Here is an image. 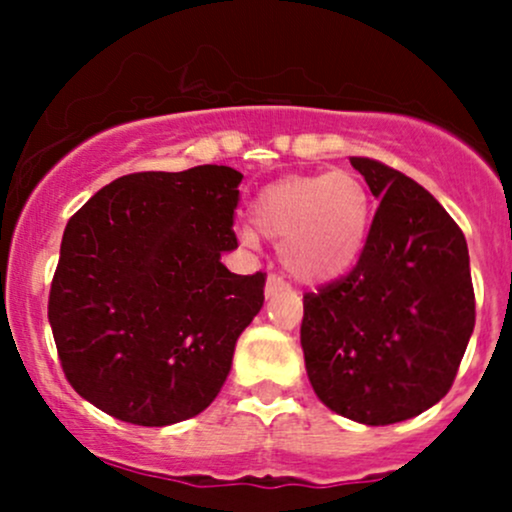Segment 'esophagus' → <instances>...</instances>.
<instances>
[{
	"label": "esophagus",
	"instance_id": "1",
	"mask_svg": "<svg viewBox=\"0 0 512 512\" xmlns=\"http://www.w3.org/2000/svg\"><path fill=\"white\" fill-rule=\"evenodd\" d=\"M286 289H289V284H286V281L281 279L279 274H269L267 276V286H264V293H267V298H272V296H276V293H281Z\"/></svg>",
	"mask_w": 512,
	"mask_h": 512
}]
</instances>
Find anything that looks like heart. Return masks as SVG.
<instances>
[{
    "mask_svg": "<svg viewBox=\"0 0 512 512\" xmlns=\"http://www.w3.org/2000/svg\"><path fill=\"white\" fill-rule=\"evenodd\" d=\"M262 236L279 240L281 262L301 281H330L349 272L366 248L373 199L351 170L286 175L262 187L250 207ZM240 243L255 248L257 233L240 228Z\"/></svg>",
    "mask_w": 512,
    "mask_h": 512,
    "instance_id": "heart-1",
    "label": "heart"
}]
</instances>
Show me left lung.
<instances>
[{
    "instance_id": "obj_1",
    "label": "left lung",
    "mask_w": 512,
    "mask_h": 512,
    "mask_svg": "<svg viewBox=\"0 0 512 512\" xmlns=\"http://www.w3.org/2000/svg\"><path fill=\"white\" fill-rule=\"evenodd\" d=\"M351 166L380 207L356 267L303 296L301 346L325 407L387 426L448 395L474 332V286L464 233L431 192L373 158Z\"/></svg>"
}]
</instances>
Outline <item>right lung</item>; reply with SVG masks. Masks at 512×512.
I'll return each instance as SVG.
<instances>
[{"mask_svg": "<svg viewBox=\"0 0 512 512\" xmlns=\"http://www.w3.org/2000/svg\"><path fill=\"white\" fill-rule=\"evenodd\" d=\"M243 175L228 166L122 175L69 219L48 317L69 385L137 426L214 402L264 279L228 272Z\"/></svg>", "mask_w": 512, "mask_h": 512, "instance_id": "obj_1", "label": "right lung"}]
</instances>
